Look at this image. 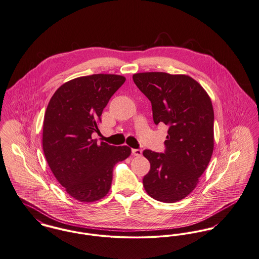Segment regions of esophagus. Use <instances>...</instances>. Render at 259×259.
<instances>
[{
  "label": "esophagus",
  "instance_id": "1",
  "mask_svg": "<svg viewBox=\"0 0 259 259\" xmlns=\"http://www.w3.org/2000/svg\"><path fill=\"white\" fill-rule=\"evenodd\" d=\"M132 154L136 157H140L142 155V151L140 149H132Z\"/></svg>",
  "mask_w": 259,
  "mask_h": 259
}]
</instances>
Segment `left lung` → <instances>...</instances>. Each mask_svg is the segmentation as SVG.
Masks as SVG:
<instances>
[{"label": "left lung", "mask_w": 259, "mask_h": 259, "mask_svg": "<svg viewBox=\"0 0 259 259\" xmlns=\"http://www.w3.org/2000/svg\"><path fill=\"white\" fill-rule=\"evenodd\" d=\"M152 103L156 125L168 126L164 153L145 150L151 169L143 179L155 200L174 203L185 198L199 182L214 150V110L210 97L187 75L147 72L133 75Z\"/></svg>", "instance_id": "obj_1"}]
</instances>
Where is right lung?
I'll return each mask as SVG.
<instances>
[{
	"label": "right lung",
	"mask_w": 259,
	"mask_h": 259,
	"mask_svg": "<svg viewBox=\"0 0 259 259\" xmlns=\"http://www.w3.org/2000/svg\"><path fill=\"white\" fill-rule=\"evenodd\" d=\"M119 75L96 74L63 83L52 96L43 121L42 146L48 165L66 192L80 202L103 198L109 191L114 165L131 155L127 146L100 145L101 113L124 83Z\"/></svg>",
	"instance_id": "obj_1"
}]
</instances>
